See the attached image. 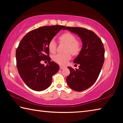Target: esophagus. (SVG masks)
I'll list each match as a JSON object with an SVG mask.
<instances>
[{"mask_svg": "<svg viewBox=\"0 0 123 123\" xmlns=\"http://www.w3.org/2000/svg\"><path fill=\"white\" fill-rule=\"evenodd\" d=\"M60 69H63L64 68V67H63V66H60Z\"/></svg>", "mask_w": 123, "mask_h": 123, "instance_id": "1", "label": "esophagus"}]
</instances>
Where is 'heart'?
I'll list each match as a JSON object with an SVG mask.
<instances>
[{
  "instance_id": "obj_1",
  "label": "heart",
  "mask_w": 123,
  "mask_h": 123,
  "mask_svg": "<svg viewBox=\"0 0 123 123\" xmlns=\"http://www.w3.org/2000/svg\"><path fill=\"white\" fill-rule=\"evenodd\" d=\"M59 40L61 43L66 44V53L57 54L53 57L54 62L60 65H66L68 61L71 59V54L74 55L78 54L81 49V43L76 40L75 36L69 32H64L59 37ZM48 49L51 53L56 50V43L54 39H51L48 44Z\"/></svg>"
}]
</instances>
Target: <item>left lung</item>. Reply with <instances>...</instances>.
I'll use <instances>...</instances> for the list:
<instances>
[{
  "label": "left lung",
  "instance_id": "8db88e82",
  "mask_svg": "<svg viewBox=\"0 0 123 123\" xmlns=\"http://www.w3.org/2000/svg\"><path fill=\"white\" fill-rule=\"evenodd\" d=\"M64 29L78 35L82 42L81 50L73 61L74 63L79 64V68L74 70L68 67L70 74L67 77V82L73 90L85 91L96 81L103 67L105 59L103 43L101 39L91 30L68 26Z\"/></svg>",
  "mask_w": 123,
  "mask_h": 123
}]
</instances>
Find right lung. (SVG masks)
Masks as SVG:
<instances>
[{
    "mask_svg": "<svg viewBox=\"0 0 123 123\" xmlns=\"http://www.w3.org/2000/svg\"><path fill=\"white\" fill-rule=\"evenodd\" d=\"M63 25L44 26L34 29L23 37L16 50L17 67L23 81L32 90L42 91L52 83V76L59 71L60 67L50 61L49 41L62 29ZM49 61L46 66L40 61Z\"/></svg>",
    "mask_w": 123,
    "mask_h": 123,
    "instance_id": "1",
    "label": "right lung"
}]
</instances>
